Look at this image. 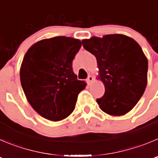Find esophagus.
Here are the masks:
<instances>
[{"label":"esophagus","instance_id":"esophagus-1","mask_svg":"<svg viewBox=\"0 0 158 158\" xmlns=\"http://www.w3.org/2000/svg\"><path fill=\"white\" fill-rule=\"evenodd\" d=\"M93 80H94V78H93L92 76H88V79H87V83H88V85H90L91 84V82L93 81Z\"/></svg>","mask_w":158,"mask_h":158}]
</instances>
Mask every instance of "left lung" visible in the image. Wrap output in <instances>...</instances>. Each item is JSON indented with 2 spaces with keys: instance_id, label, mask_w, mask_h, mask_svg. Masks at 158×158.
<instances>
[{
  "instance_id": "8db88e82",
  "label": "left lung",
  "mask_w": 158,
  "mask_h": 158,
  "mask_svg": "<svg viewBox=\"0 0 158 158\" xmlns=\"http://www.w3.org/2000/svg\"><path fill=\"white\" fill-rule=\"evenodd\" d=\"M84 48L96 57L98 79L105 85L99 107L113 116L127 114L137 104L148 84V60L133 39L122 34L83 40Z\"/></svg>"
}]
</instances>
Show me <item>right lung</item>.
<instances>
[{
	"label": "right lung",
	"mask_w": 158,
	"mask_h": 158,
	"mask_svg": "<svg viewBox=\"0 0 158 158\" xmlns=\"http://www.w3.org/2000/svg\"><path fill=\"white\" fill-rule=\"evenodd\" d=\"M81 47L79 40L57 36L37 42L25 53L21 84L29 104L43 118L60 121L74 110L78 94L87 85L72 68Z\"/></svg>",
	"instance_id": "add662e5"
}]
</instances>
